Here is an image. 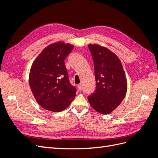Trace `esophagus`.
Returning <instances> with one entry per match:
<instances>
[{
  "instance_id": "obj_1",
  "label": "esophagus",
  "mask_w": 158,
  "mask_h": 158,
  "mask_svg": "<svg viewBox=\"0 0 158 158\" xmlns=\"http://www.w3.org/2000/svg\"><path fill=\"white\" fill-rule=\"evenodd\" d=\"M77 89L79 91H81L82 89V85L81 84H78L77 85Z\"/></svg>"
}]
</instances>
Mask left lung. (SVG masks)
<instances>
[{"label": "left lung", "mask_w": 158, "mask_h": 158, "mask_svg": "<svg viewBox=\"0 0 158 158\" xmlns=\"http://www.w3.org/2000/svg\"><path fill=\"white\" fill-rule=\"evenodd\" d=\"M88 48L94 64L96 87L88 96L92 108L108 114L120 105L126 96L127 82L118 57L105 47L89 44Z\"/></svg>", "instance_id": "left-lung-1"}]
</instances>
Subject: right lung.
<instances>
[{
    "instance_id": "add662e5",
    "label": "right lung",
    "mask_w": 158,
    "mask_h": 158,
    "mask_svg": "<svg viewBox=\"0 0 158 158\" xmlns=\"http://www.w3.org/2000/svg\"><path fill=\"white\" fill-rule=\"evenodd\" d=\"M73 45L57 42L47 46L33 63L29 83L38 103L48 110L60 112L71 104L76 88L69 81L64 60Z\"/></svg>"
}]
</instances>
